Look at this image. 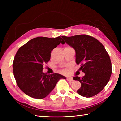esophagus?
<instances>
[{
    "mask_svg": "<svg viewBox=\"0 0 121 121\" xmlns=\"http://www.w3.org/2000/svg\"><path fill=\"white\" fill-rule=\"evenodd\" d=\"M67 80L68 81H73V78L72 77H67Z\"/></svg>",
    "mask_w": 121,
    "mask_h": 121,
    "instance_id": "obj_1",
    "label": "esophagus"
}]
</instances>
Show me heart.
<instances>
[{
	"label": "heart",
	"mask_w": 121,
	"mask_h": 121,
	"mask_svg": "<svg viewBox=\"0 0 121 121\" xmlns=\"http://www.w3.org/2000/svg\"><path fill=\"white\" fill-rule=\"evenodd\" d=\"M63 72L64 73H67V70H64L63 71Z\"/></svg>",
	"instance_id": "b5f03b06"
}]
</instances>
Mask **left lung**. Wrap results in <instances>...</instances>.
Listing matches in <instances>:
<instances>
[{
	"label": "left lung",
	"mask_w": 121,
	"mask_h": 121,
	"mask_svg": "<svg viewBox=\"0 0 121 121\" xmlns=\"http://www.w3.org/2000/svg\"><path fill=\"white\" fill-rule=\"evenodd\" d=\"M62 38L74 48L76 62L81 64L79 70L85 73L83 77L73 78L81 84L77 92L86 98L97 95L107 85L112 72L111 61L105 47L97 39L86 35Z\"/></svg>",
	"instance_id": "obj_1"
}]
</instances>
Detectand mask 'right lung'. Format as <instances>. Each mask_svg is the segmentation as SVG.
Listing matches in <instances>:
<instances>
[{
    "label": "right lung",
    "mask_w": 121,
    "mask_h": 121,
    "mask_svg": "<svg viewBox=\"0 0 121 121\" xmlns=\"http://www.w3.org/2000/svg\"><path fill=\"white\" fill-rule=\"evenodd\" d=\"M60 43L65 44L60 36L38 37L17 51L13 63V73L17 86L26 95L43 99L54 89L59 80L66 78L59 73L48 75L43 72L44 64L50 60L51 51Z\"/></svg>",
    "instance_id": "1"
}]
</instances>
